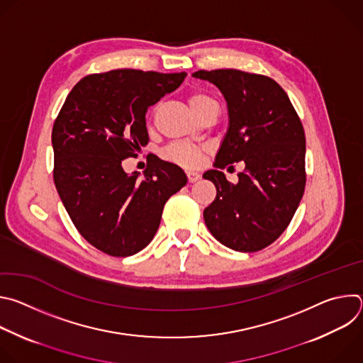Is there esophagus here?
<instances>
[{
    "label": "esophagus",
    "mask_w": 363,
    "mask_h": 363,
    "mask_svg": "<svg viewBox=\"0 0 363 363\" xmlns=\"http://www.w3.org/2000/svg\"><path fill=\"white\" fill-rule=\"evenodd\" d=\"M186 178H188L189 182H196L201 178V175L198 172H194V171H186Z\"/></svg>",
    "instance_id": "obj_1"
}]
</instances>
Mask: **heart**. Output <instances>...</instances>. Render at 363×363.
I'll return each instance as SVG.
<instances>
[{
    "instance_id": "b5f03b06",
    "label": "heart",
    "mask_w": 363,
    "mask_h": 363,
    "mask_svg": "<svg viewBox=\"0 0 363 363\" xmlns=\"http://www.w3.org/2000/svg\"><path fill=\"white\" fill-rule=\"evenodd\" d=\"M188 103H189L191 109L196 115L206 106L216 105V101L208 94L201 93V91L189 94ZM164 153L169 161H172L178 165H182V167H188V168L199 165L201 158H202V150L188 142H174L165 149Z\"/></svg>"
}]
</instances>
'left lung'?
<instances>
[{"label":"left lung","instance_id":"8db88e82","mask_svg":"<svg viewBox=\"0 0 363 363\" xmlns=\"http://www.w3.org/2000/svg\"><path fill=\"white\" fill-rule=\"evenodd\" d=\"M216 84L228 105L230 126L216 167L242 162L238 184L211 169L216 199L203 210L211 234L225 247L260 251L289 227L306 186V136L283 87L272 77L235 69L198 70L192 74Z\"/></svg>","mask_w":363,"mask_h":363}]
</instances>
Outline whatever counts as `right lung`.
Masks as SVG:
<instances>
[{
	"instance_id": "add662e5",
	"label": "right lung",
	"mask_w": 363,
	"mask_h": 363,
	"mask_svg": "<svg viewBox=\"0 0 363 363\" xmlns=\"http://www.w3.org/2000/svg\"><path fill=\"white\" fill-rule=\"evenodd\" d=\"M185 76L135 69L89 74L55 121V185L77 231L101 252L129 257L143 250L158 231L164 205L186 184L179 167L157 155H147L142 178L122 168L149 142L147 108Z\"/></svg>"
}]
</instances>
